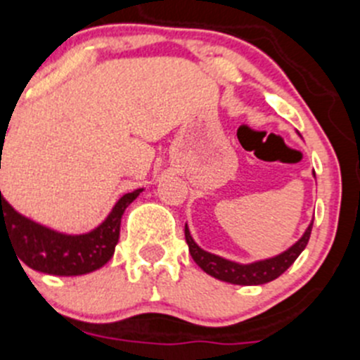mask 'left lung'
Here are the masks:
<instances>
[{"mask_svg":"<svg viewBox=\"0 0 360 360\" xmlns=\"http://www.w3.org/2000/svg\"><path fill=\"white\" fill-rule=\"evenodd\" d=\"M312 176L316 177V174L312 172ZM312 221H314V218H312L311 224L307 226L305 233L302 234L300 240L295 241L290 248H286V250L281 252V254H277L274 257L254 261V263L247 264L226 259V257H220L217 254H211V252L200 248L195 243V240L191 238L188 224H184V238H186L188 250H190L193 261L207 275L218 278V281L238 284V286H259V284H266V282L281 277L295 263V259L300 256L302 250L307 247V241L311 238L312 231Z\"/></svg>","mask_w":360,"mask_h":360,"instance_id":"8db88e82","label":"left lung"}]
</instances>
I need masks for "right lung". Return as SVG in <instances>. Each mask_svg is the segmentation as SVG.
<instances>
[{
  "mask_svg": "<svg viewBox=\"0 0 360 360\" xmlns=\"http://www.w3.org/2000/svg\"><path fill=\"white\" fill-rule=\"evenodd\" d=\"M3 136L5 133L0 134L1 149ZM142 191L143 188H139L120 197L103 224L83 234H65L40 226L13 210L0 191V241L6 238L15 248L19 261L32 270L62 277L90 274L112 259L119 243L124 211Z\"/></svg>",
  "mask_w": 360,
  "mask_h": 360,
  "instance_id": "obj_1",
  "label": "right lung"
}]
</instances>
